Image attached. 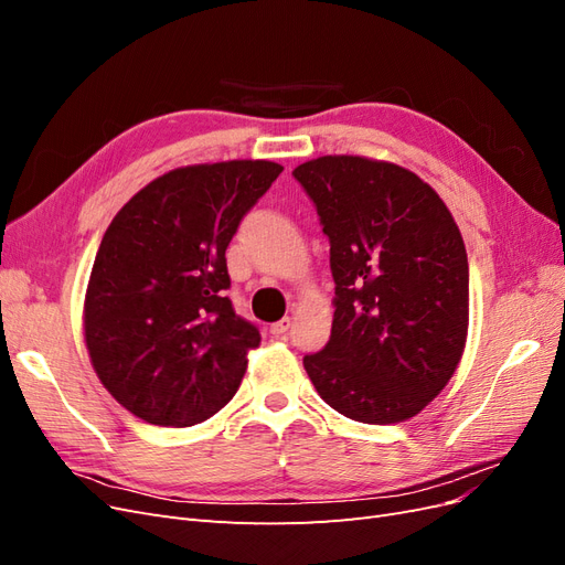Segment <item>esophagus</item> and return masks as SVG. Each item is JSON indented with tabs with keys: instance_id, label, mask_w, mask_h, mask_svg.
I'll return each instance as SVG.
<instances>
[{
	"instance_id": "obj_1",
	"label": "esophagus",
	"mask_w": 565,
	"mask_h": 565,
	"mask_svg": "<svg viewBox=\"0 0 565 565\" xmlns=\"http://www.w3.org/2000/svg\"><path fill=\"white\" fill-rule=\"evenodd\" d=\"M289 328H292V318H287V316H285V318H280L278 322H273V324H270V334L282 337Z\"/></svg>"
}]
</instances>
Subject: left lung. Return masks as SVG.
Returning <instances> with one entry per match:
<instances>
[{
  "label": "left lung",
  "instance_id": "1",
  "mask_svg": "<svg viewBox=\"0 0 565 565\" xmlns=\"http://www.w3.org/2000/svg\"><path fill=\"white\" fill-rule=\"evenodd\" d=\"M292 177L330 241V341L303 355L320 398L349 419L415 417L450 382L469 328V262L446 202L407 169L324 156Z\"/></svg>",
  "mask_w": 565,
  "mask_h": 565
}]
</instances>
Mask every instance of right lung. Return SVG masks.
I'll return each instance as SVG.
<instances>
[{
	"label": "right lung",
	"mask_w": 565,
	"mask_h": 565,
	"mask_svg": "<svg viewBox=\"0 0 565 565\" xmlns=\"http://www.w3.org/2000/svg\"><path fill=\"white\" fill-rule=\"evenodd\" d=\"M282 167L231 160L150 181L108 226L84 299L98 380L143 422L193 426L243 382L259 328L235 313L226 247Z\"/></svg>",
	"instance_id": "obj_1"
}]
</instances>
